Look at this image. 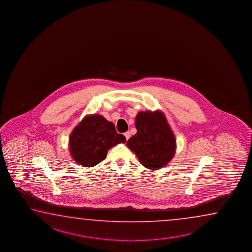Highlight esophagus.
Instances as JSON below:
<instances>
[{
  "instance_id": "1",
  "label": "esophagus",
  "mask_w": 252,
  "mask_h": 252,
  "mask_svg": "<svg viewBox=\"0 0 252 252\" xmlns=\"http://www.w3.org/2000/svg\"><path fill=\"white\" fill-rule=\"evenodd\" d=\"M124 137H126V140H128V138L130 137V133L128 132V131L124 133Z\"/></svg>"
}]
</instances>
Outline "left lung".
<instances>
[{"label":"left lung","instance_id":"8db88e82","mask_svg":"<svg viewBox=\"0 0 252 252\" xmlns=\"http://www.w3.org/2000/svg\"><path fill=\"white\" fill-rule=\"evenodd\" d=\"M135 125L137 133L126 145L137 155L141 164L156 170L170 162L175 156L176 139L163 112H139Z\"/></svg>","mask_w":252,"mask_h":252}]
</instances>
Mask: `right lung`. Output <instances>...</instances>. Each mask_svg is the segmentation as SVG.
I'll return each instance as SVG.
<instances>
[{"mask_svg": "<svg viewBox=\"0 0 252 252\" xmlns=\"http://www.w3.org/2000/svg\"><path fill=\"white\" fill-rule=\"evenodd\" d=\"M124 135L115 131V124L100 115H86L74 128L68 139L73 159L80 166L91 167L107 157L108 150L125 143Z\"/></svg>", "mask_w": 252, "mask_h": 252, "instance_id": "right-lung-1", "label": "right lung"}]
</instances>
